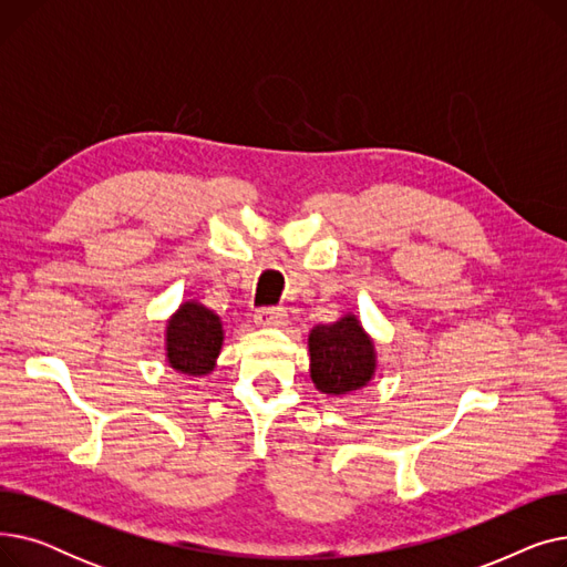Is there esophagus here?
I'll return each mask as SVG.
<instances>
[{
    "instance_id": "1",
    "label": "esophagus",
    "mask_w": 567,
    "mask_h": 567,
    "mask_svg": "<svg viewBox=\"0 0 567 567\" xmlns=\"http://www.w3.org/2000/svg\"><path fill=\"white\" fill-rule=\"evenodd\" d=\"M255 323L264 329H280L287 323V312L285 308H261L255 312Z\"/></svg>"
}]
</instances>
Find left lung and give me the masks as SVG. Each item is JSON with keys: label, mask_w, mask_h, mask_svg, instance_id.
<instances>
[{"label": "left lung", "mask_w": 567, "mask_h": 567, "mask_svg": "<svg viewBox=\"0 0 567 567\" xmlns=\"http://www.w3.org/2000/svg\"><path fill=\"white\" fill-rule=\"evenodd\" d=\"M310 377L317 391L347 395L370 383L377 370L372 338L355 315H344L333 323H319L308 336Z\"/></svg>", "instance_id": "left-lung-1"}]
</instances>
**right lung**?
<instances>
[{
	"instance_id": "obj_1",
	"label": "right lung",
	"mask_w": 567,
	"mask_h": 567,
	"mask_svg": "<svg viewBox=\"0 0 567 567\" xmlns=\"http://www.w3.org/2000/svg\"><path fill=\"white\" fill-rule=\"evenodd\" d=\"M220 317L197 301H186L169 317L165 329L167 363L188 377H204L216 368L223 347Z\"/></svg>"
}]
</instances>
